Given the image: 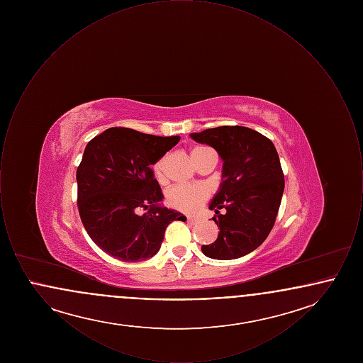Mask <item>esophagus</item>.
I'll use <instances>...</instances> for the list:
<instances>
[{"instance_id": "34e87169", "label": "esophagus", "mask_w": 363, "mask_h": 363, "mask_svg": "<svg viewBox=\"0 0 363 363\" xmlns=\"http://www.w3.org/2000/svg\"><path fill=\"white\" fill-rule=\"evenodd\" d=\"M186 219H188L189 223H196V222H197V219H196V218H191V216H188Z\"/></svg>"}]
</instances>
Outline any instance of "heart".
<instances>
[{
	"instance_id": "1",
	"label": "heart",
	"mask_w": 363,
	"mask_h": 363,
	"mask_svg": "<svg viewBox=\"0 0 363 363\" xmlns=\"http://www.w3.org/2000/svg\"><path fill=\"white\" fill-rule=\"evenodd\" d=\"M207 150H209L207 147H194L191 150L193 162ZM164 163H166V156H162L156 160L152 166V173L159 182L164 181ZM208 197H209V191L206 186L175 185L167 191L166 201L174 209L186 212V213H193L197 209H200V207L207 201Z\"/></svg>"
}]
</instances>
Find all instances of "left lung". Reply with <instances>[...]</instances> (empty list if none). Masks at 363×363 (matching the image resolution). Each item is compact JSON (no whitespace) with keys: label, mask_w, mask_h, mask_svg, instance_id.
I'll list each match as a JSON object with an SVG mask.
<instances>
[{"label":"left lung","mask_w":363,"mask_h":363,"mask_svg":"<svg viewBox=\"0 0 363 363\" xmlns=\"http://www.w3.org/2000/svg\"><path fill=\"white\" fill-rule=\"evenodd\" d=\"M190 138L213 147L223 159V181L209 206L219 235L201 250L211 259H240L257 249L275 225L284 190L277 148L264 135L238 125Z\"/></svg>","instance_id":"obj_1"}]
</instances>
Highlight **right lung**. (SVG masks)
Instances as JSON below:
<instances>
[{
	"label": "right lung",
	"mask_w": 363,
	"mask_h": 363,
	"mask_svg": "<svg viewBox=\"0 0 363 363\" xmlns=\"http://www.w3.org/2000/svg\"><path fill=\"white\" fill-rule=\"evenodd\" d=\"M179 136L160 138L110 128L86 144L77 167V208L89 238L114 259L155 256L166 227L186 218L159 206L163 193L151 170ZM144 208V214H138Z\"/></svg>",
	"instance_id": "add662e5"
}]
</instances>
